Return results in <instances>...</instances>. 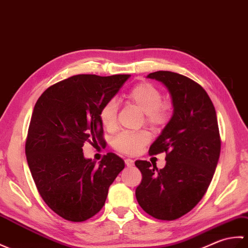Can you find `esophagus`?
Returning <instances> with one entry per match:
<instances>
[{
    "label": "esophagus",
    "mask_w": 248,
    "mask_h": 248,
    "mask_svg": "<svg viewBox=\"0 0 248 248\" xmlns=\"http://www.w3.org/2000/svg\"><path fill=\"white\" fill-rule=\"evenodd\" d=\"M134 163H135V161L133 160V159H130V158L125 159V164H126V166H127V167H133Z\"/></svg>",
    "instance_id": "esophagus-1"
}]
</instances>
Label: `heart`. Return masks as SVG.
Listing matches in <instances>:
<instances>
[{"instance_id":"obj_1","label":"heart","mask_w":248,"mask_h":248,"mask_svg":"<svg viewBox=\"0 0 248 248\" xmlns=\"http://www.w3.org/2000/svg\"><path fill=\"white\" fill-rule=\"evenodd\" d=\"M126 100L142 112L145 113V121L153 127H161L166 125L170 118L172 105L162 100L160 90L150 82H141L126 93ZM119 104L115 98H110L104 103L100 110V120L104 127L113 130L117 127ZM151 140L146 130L123 131L112 141L114 150L126 155H137Z\"/></svg>"}]
</instances>
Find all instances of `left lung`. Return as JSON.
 Masks as SVG:
<instances>
[{
  "instance_id": "1",
  "label": "left lung",
  "mask_w": 248,
  "mask_h": 248,
  "mask_svg": "<svg viewBox=\"0 0 248 248\" xmlns=\"http://www.w3.org/2000/svg\"><path fill=\"white\" fill-rule=\"evenodd\" d=\"M147 78L167 87L174 110L148 151L150 155L166 153V167L135 162L142 173L136 197L147 214L173 221L191 211L211 183L221 153L217 112L203 88L186 76L157 71Z\"/></svg>"
}]
</instances>
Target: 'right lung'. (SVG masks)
Returning <instances> with one entry per match:
<instances>
[{
    "label": "right lung",
    "instance_id": "1",
    "mask_svg": "<svg viewBox=\"0 0 248 248\" xmlns=\"http://www.w3.org/2000/svg\"><path fill=\"white\" fill-rule=\"evenodd\" d=\"M129 76H71L48 87L34 107L25 143L27 163L42 200L67 221L95 216L125 167L113 153L96 167L84 157L82 146L105 142L100 110Z\"/></svg>",
    "mask_w": 248,
    "mask_h": 248
}]
</instances>
